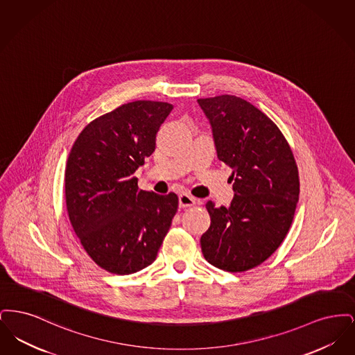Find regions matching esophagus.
<instances>
[{
	"instance_id": "1",
	"label": "esophagus",
	"mask_w": 355,
	"mask_h": 355,
	"mask_svg": "<svg viewBox=\"0 0 355 355\" xmlns=\"http://www.w3.org/2000/svg\"><path fill=\"white\" fill-rule=\"evenodd\" d=\"M178 202H180V207H189V206H194L197 203V200L189 194H181L180 198H178Z\"/></svg>"
}]
</instances>
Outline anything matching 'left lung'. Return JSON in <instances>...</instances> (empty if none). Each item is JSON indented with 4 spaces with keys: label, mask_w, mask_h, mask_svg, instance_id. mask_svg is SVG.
<instances>
[{
    "label": "left lung",
    "mask_w": 355,
    "mask_h": 355,
    "mask_svg": "<svg viewBox=\"0 0 355 355\" xmlns=\"http://www.w3.org/2000/svg\"><path fill=\"white\" fill-rule=\"evenodd\" d=\"M209 119L218 159L233 173L229 207L206 203L210 227L201 236L205 259L225 271L266 261L282 241L300 198L298 168L277 125L236 96L197 100Z\"/></svg>",
    "instance_id": "left-lung-1"
}]
</instances>
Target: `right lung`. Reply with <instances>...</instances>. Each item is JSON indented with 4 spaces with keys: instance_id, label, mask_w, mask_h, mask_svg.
Segmentation results:
<instances>
[{
    "instance_id": "add662e5",
    "label": "right lung",
    "mask_w": 355,
    "mask_h": 355,
    "mask_svg": "<svg viewBox=\"0 0 355 355\" xmlns=\"http://www.w3.org/2000/svg\"><path fill=\"white\" fill-rule=\"evenodd\" d=\"M173 105L135 101L92 121L76 139L65 170L69 220L89 257L112 274L152 265L177 213L174 193L138 189L135 170L155 150Z\"/></svg>"
}]
</instances>
